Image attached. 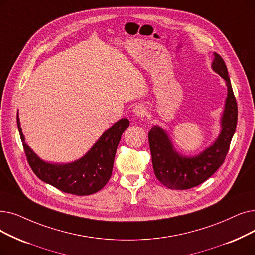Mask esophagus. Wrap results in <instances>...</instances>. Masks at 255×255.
I'll use <instances>...</instances> for the list:
<instances>
[{"label":"esophagus","instance_id":"esophagus-1","mask_svg":"<svg viewBox=\"0 0 255 255\" xmlns=\"http://www.w3.org/2000/svg\"><path fill=\"white\" fill-rule=\"evenodd\" d=\"M133 114L138 117V118H142L145 117V115L147 114V108L145 105L142 104H138L133 108Z\"/></svg>","mask_w":255,"mask_h":255}]
</instances>
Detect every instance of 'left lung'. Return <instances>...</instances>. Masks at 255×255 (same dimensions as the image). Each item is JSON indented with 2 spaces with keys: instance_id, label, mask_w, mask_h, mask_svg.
Here are the masks:
<instances>
[{
  "instance_id": "1",
  "label": "left lung",
  "mask_w": 255,
  "mask_h": 255,
  "mask_svg": "<svg viewBox=\"0 0 255 255\" xmlns=\"http://www.w3.org/2000/svg\"><path fill=\"white\" fill-rule=\"evenodd\" d=\"M214 72L225 80L227 97L221 117V131L208 148L195 156H183L176 151L168 132L160 126L149 131V145L153 170L156 178L169 189L187 190L208 179L224 162L238 123V105L223 58L214 53Z\"/></svg>"
}]
</instances>
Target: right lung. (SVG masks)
<instances>
[{"mask_svg":"<svg viewBox=\"0 0 255 255\" xmlns=\"http://www.w3.org/2000/svg\"><path fill=\"white\" fill-rule=\"evenodd\" d=\"M17 128L32 171L40 180L56 189L77 196L97 193L105 186L113 173L114 161L123 132L129 120H119L100 136L81 158L68 163H52L42 160L25 141L17 113Z\"/></svg>","mask_w":255,"mask_h":255,"instance_id":"right-lung-1","label":"right lung"}]
</instances>
